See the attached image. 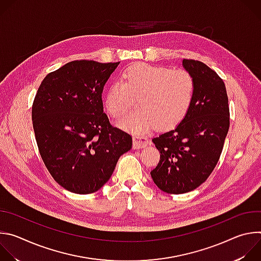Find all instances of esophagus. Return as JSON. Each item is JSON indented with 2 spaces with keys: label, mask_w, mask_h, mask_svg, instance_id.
<instances>
[{
  "label": "esophagus",
  "mask_w": 261,
  "mask_h": 261,
  "mask_svg": "<svg viewBox=\"0 0 261 261\" xmlns=\"http://www.w3.org/2000/svg\"><path fill=\"white\" fill-rule=\"evenodd\" d=\"M148 144V139L144 135H134L133 136V147L134 148H141Z\"/></svg>",
  "instance_id": "1"
}]
</instances>
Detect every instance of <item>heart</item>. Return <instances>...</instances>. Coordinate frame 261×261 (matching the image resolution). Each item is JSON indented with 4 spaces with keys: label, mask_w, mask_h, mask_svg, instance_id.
<instances>
[{
    "label": "heart",
    "mask_w": 261,
    "mask_h": 261,
    "mask_svg": "<svg viewBox=\"0 0 261 261\" xmlns=\"http://www.w3.org/2000/svg\"><path fill=\"white\" fill-rule=\"evenodd\" d=\"M195 94L196 82L189 71L136 64L108 88L104 105L111 117L120 118L131 108L133 98H137L139 109L122 118L119 125L141 133L155 125L169 129L179 124L189 113Z\"/></svg>",
    "instance_id": "b5f03b06"
}]
</instances>
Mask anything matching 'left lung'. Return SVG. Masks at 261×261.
<instances>
[{"label": "left lung", "mask_w": 261, "mask_h": 261, "mask_svg": "<svg viewBox=\"0 0 261 261\" xmlns=\"http://www.w3.org/2000/svg\"><path fill=\"white\" fill-rule=\"evenodd\" d=\"M196 82V94L185 119L152 140L160 161L151 171L159 189L170 194L190 192L215 169L229 129L226 88L218 74L200 61L184 59Z\"/></svg>", "instance_id": "1"}]
</instances>
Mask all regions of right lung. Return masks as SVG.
<instances>
[{"label":"right lung","mask_w":261,"mask_h":261,"mask_svg":"<svg viewBox=\"0 0 261 261\" xmlns=\"http://www.w3.org/2000/svg\"><path fill=\"white\" fill-rule=\"evenodd\" d=\"M119 64L69 62L47 74L35 96L32 121L40 156L70 192L98 191L132 147V136L103 111V88Z\"/></svg>","instance_id":"1"}]
</instances>
